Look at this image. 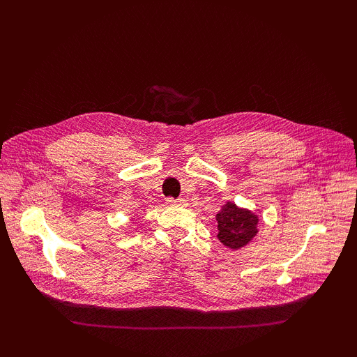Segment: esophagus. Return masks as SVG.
Listing matches in <instances>:
<instances>
[{
    "instance_id": "obj_1",
    "label": "esophagus",
    "mask_w": 357,
    "mask_h": 357,
    "mask_svg": "<svg viewBox=\"0 0 357 357\" xmlns=\"http://www.w3.org/2000/svg\"><path fill=\"white\" fill-rule=\"evenodd\" d=\"M167 204H169V206H187V201L184 199V198H179V199H173V198H169L167 199Z\"/></svg>"
}]
</instances>
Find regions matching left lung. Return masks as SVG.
Here are the masks:
<instances>
[{
    "label": "left lung",
    "instance_id": "left-lung-1",
    "mask_svg": "<svg viewBox=\"0 0 357 357\" xmlns=\"http://www.w3.org/2000/svg\"><path fill=\"white\" fill-rule=\"evenodd\" d=\"M218 239L225 247L238 250L247 245L257 233L259 218L247 208L238 207L234 202H227L216 215Z\"/></svg>",
    "mask_w": 357,
    "mask_h": 357
}]
</instances>
